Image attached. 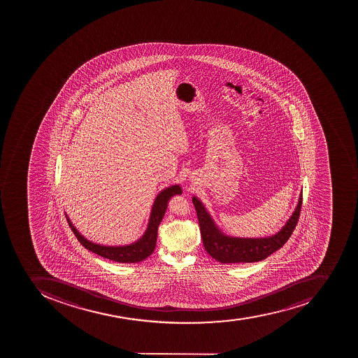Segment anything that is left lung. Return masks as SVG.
Wrapping results in <instances>:
<instances>
[{
	"instance_id": "obj_1",
	"label": "left lung",
	"mask_w": 358,
	"mask_h": 358,
	"mask_svg": "<svg viewBox=\"0 0 358 358\" xmlns=\"http://www.w3.org/2000/svg\"><path fill=\"white\" fill-rule=\"evenodd\" d=\"M194 208L197 211L200 233L207 253L218 262L252 263L259 262L270 257L285 245L296 228L302 206V192L298 205L285 225L272 236L248 238V237L228 236L220 231L211 218L203 203L197 197H192Z\"/></svg>"
}]
</instances>
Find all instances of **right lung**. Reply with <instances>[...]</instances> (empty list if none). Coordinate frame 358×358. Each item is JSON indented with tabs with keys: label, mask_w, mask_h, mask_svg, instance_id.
Listing matches in <instances>:
<instances>
[{
	"label": "right lung",
	"mask_w": 358,
	"mask_h": 358,
	"mask_svg": "<svg viewBox=\"0 0 358 358\" xmlns=\"http://www.w3.org/2000/svg\"><path fill=\"white\" fill-rule=\"evenodd\" d=\"M181 192L182 190L179 185L168 187L162 192H159L158 196L155 197L151 213H150L147 229L136 242L129 244V245L106 246L96 244V243L85 238L82 234L77 231L67 214H66V218H67L68 224L71 226V231L77 237V240L85 248H87L88 251L93 252L99 257L110 259L114 262L138 263L149 257L155 251L157 237H158V227L166 214L168 203L171 197L176 194H181Z\"/></svg>",
	"instance_id": "1"
}]
</instances>
